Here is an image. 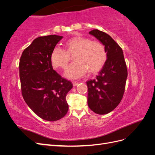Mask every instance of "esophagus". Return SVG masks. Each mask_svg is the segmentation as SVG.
Wrapping results in <instances>:
<instances>
[{"mask_svg":"<svg viewBox=\"0 0 155 155\" xmlns=\"http://www.w3.org/2000/svg\"><path fill=\"white\" fill-rule=\"evenodd\" d=\"M72 83H73V85H74V87H76V86H77V85H78L79 82H78V81H73Z\"/></svg>","mask_w":155,"mask_h":155,"instance_id":"obj_1","label":"esophagus"}]
</instances>
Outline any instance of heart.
<instances>
[{
    "label": "heart",
    "mask_w": 155,
    "mask_h": 155,
    "mask_svg": "<svg viewBox=\"0 0 155 155\" xmlns=\"http://www.w3.org/2000/svg\"><path fill=\"white\" fill-rule=\"evenodd\" d=\"M65 50L55 47L50 54L51 64L55 68L67 67L70 56H74V63L67 68L64 76L70 79L83 77L87 72L94 74L99 72L107 59L104 45L99 41H91L87 37L76 36L65 42Z\"/></svg>",
    "instance_id": "b5f03b06"
}]
</instances>
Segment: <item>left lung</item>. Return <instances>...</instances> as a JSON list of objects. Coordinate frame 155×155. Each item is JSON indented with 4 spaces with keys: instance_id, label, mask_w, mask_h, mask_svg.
<instances>
[{
    "instance_id": "1",
    "label": "left lung",
    "mask_w": 155,
    "mask_h": 155,
    "mask_svg": "<svg viewBox=\"0 0 155 155\" xmlns=\"http://www.w3.org/2000/svg\"><path fill=\"white\" fill-rule=\"evenodd\" d=\"M89 34L104 45L107 60L96 78L87 82V103L94 112L106 114L113 110L122 99L127 70L122 49L109 35L97 29Z\"/></svg>"
}]
</instances>
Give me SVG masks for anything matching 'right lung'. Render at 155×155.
Returning a JSON list of instances; mask_svg holds the SVG:
<instances>
[{
    "instance_id": "1",
    "label": "right lung",
    "mask_w": 155,
    "mask_h": 155,
    "mask_svg": "<svg viewBox=\"0 0 155 155\" xmlns=\"http://www.w3.org/2000/svg\"><path fill=\"white\" fill-rule=\"evenodd\" d=\"M63 36L39 37L23 51L19 76L23 98L32 111L50 121L60 120L67 113V93L73 85L53 70L51 51Z\"/></svg>"
}]
</instances>
